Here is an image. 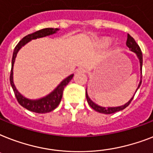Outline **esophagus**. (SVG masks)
<instances>
[{"instance_id":"1","label":"esophagus","mask_w":153,"mask_h":153,"mask_svg":"<svg viewBox=\"0 0 153 153\" xmlns=\"http://www.w3.org/2000/svg\"><path fill=\"white\" fill-rule=\"evenodd\" d=\"M76 72L77 73H85V68H82V67H80V68H79L78 69H77Z\"/></svg>"}]
</instances>
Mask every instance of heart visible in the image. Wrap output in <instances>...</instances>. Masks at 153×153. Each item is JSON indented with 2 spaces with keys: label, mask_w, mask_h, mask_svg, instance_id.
I'll return each mask as SVG.
<instances>
[{
  "label": "heart",
  "mask_w": 153,
  "mask_h": 153,
  "mask_svg": "<svg viewBox=\"0 0 153 153\" xmlns=\"http://www.w3.org/2000/svg\"><path fill=\"white\" fill-rule=\"evenodd\" d=\"M103 44L105 45H108L109 44V42L108 40H105L103 42Z\"/></svg>",
  "instance_id": "b5f03b06"
}]
</instances>
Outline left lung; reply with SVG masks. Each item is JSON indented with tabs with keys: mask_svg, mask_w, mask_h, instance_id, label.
Wrapping results in <instances>:
<instances>
[{
	"mask_svg": "<svg viewBox=\"0 0 153 153\" xmlns=\"http://www.w3.org/2000/svg\"><path fill=\"white\" fill-rule=\"evenodd\" d=\"M126 46L130 48V51H132L134 53L137 55V58L139 59V62H140V71H141V74H142L141 72V71H142V62H143V58H142V53H141V48L139 47L138 45L137 44V42H135V40L134 38L130 35V34H127V39H126ZM141 78L142 76H141V81H140V82H139V85H138V87L137 89H136V92L137 90L138 89V88L140 87V85L141 84ZM136 94V93H135ZM135 94H134V96L133 97L129 100L128 102L126 103L125 105H122V106H118V107H108V108H105V107H101L100 105H97L94 101H92L91 99L88 96V94H87V90L85 91V96H86V99H87V102L88 104L89 105V106L91 107L92 108L95 110L96 111H98V112L100 113H103V114H112V113H115L116 111H122V110H123L124 108H126V107L128 106L130 104V102L132 101L133 98L134 97Z\"/></svg>",
	"mask_w": 153,
	"mask_h": 153,
	"instance_id": "8db88e82",
	"label": "left lung"
}]
</instances>
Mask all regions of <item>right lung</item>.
I'll return each instance as SVG.
<instances>
[{"label":"right lung","mask_w":153,"mask_h":153,"mask_svg":"<svg viewBox=\"0 0 153 153\" xmlns=\"http://www.w3.org/2000/svg\"><path fill=\"white\" fill-rule=\"evenodd\" d=\"M58 30H59L58 28H45V29L40 30H38L34 33L25 36L24 38L17 44L14 49V52H13V56H12V70H11V73H10V83H11L12 89L14 91L16 97L18 100V102L19 103V105L25 108H27V110L33 111V112L43 114V113L50 112L53 110H54L60 103L64 87L72 79L74 74H71L70 76L67 77L65 79H64L61 82L59 83L58 86L53 92H51L50 94H48L47 96L38 99V100H30V99L25 97L22 94H20V93L16 89L14 82H13V66H14L16 55H17L19 50L23 45L27 44V42H30L33 39L52 35L53 33H56Z\"/></svg>","instance_id":"1"}]
</instances>
